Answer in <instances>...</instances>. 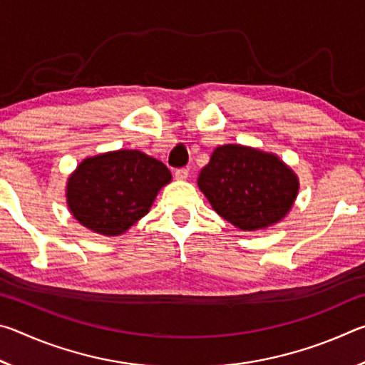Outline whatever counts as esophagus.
Masks as SVG:
<instances>
[{
    "mask_svg": "<svg viewBox=\"0 0 365 365\" xmlns=\"http://www.w3.org/2000/svg\"><path fill=\"white\" fill-rule=\"evenodd\" d=\"M188 174H190L188 169H185V168L177 169V170H175V178H177V180H187Z\"/></svg>",
    "mask_w": 365,
    "mask_h": 365,
    "instance_id": "obj_1",
    "label": "esophagus"
}]
</instances>
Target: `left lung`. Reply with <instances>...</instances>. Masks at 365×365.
<instances>
[{
  "instance_id": "obj_1",
  "label": "left lung",
  "mask_w": 365,
  "mask_h": 365,
  "mask_svg": "<svg viewBox=\"0 0 365 365\" xmlns=\"http://www.w3.org/2000/svg\"><path fill=\"white\" fill-rule=\"evenodd\" d=\"M197 187L220 217L243 232L280 222L298 196L299 180L283 160L251 146L215 148Z\"/></svg>"
}]
</instances>
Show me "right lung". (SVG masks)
Segmentation results:
<instances>
[{"label":"right lung","instance_id":"right-lung-1","mask_svg":"<svg viewBox=\"0 0 365 365\" xmlns=\"http://www.w3.org/2000/svg\"><path fill=\"white\" fill-rule=\"evenodd\" d=\"M170 180V170L141 151L96 154L83 159L71 174L67 206L88 230L117 237L150 212L159 190Z\"/></svg>","mask_w":365,"mask_h":365}]
</instances>
